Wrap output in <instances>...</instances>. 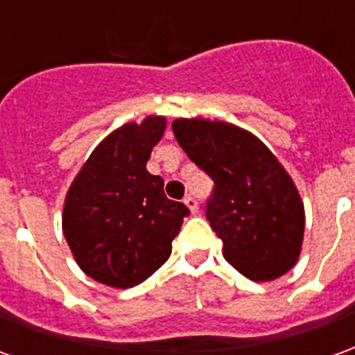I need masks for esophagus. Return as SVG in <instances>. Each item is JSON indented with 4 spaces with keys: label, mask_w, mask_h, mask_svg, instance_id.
<instances>
[{
    "label": "esophagus",
    "mask_w": 355,
    "mask_h": 355,
    "mask_svg": "<svg viewBox=\"0 0 355 355\" xmlns=\"http://www.w3.org/2000/svg\"><path fill=\"white\" fill-rule=\"evenodd\" d=\"M184 203H186V205H188V209L192 211L193 215H196V213L200 211V203H198V200H196L193 196H186Z\"/></svg>",
    "instance_id": "34e87169"
}]
</instances>
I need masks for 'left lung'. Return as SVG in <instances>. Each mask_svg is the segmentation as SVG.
<instances>
[{"label":"left lung","mask_w":355,"mask_h":355,"mask_svg":"<svg viewBox=\"0 0 355 355\" xmlns=\"http://www.w3.org/2000/svg\"><path fill=\"white\" fill-rule=\"evenodd\" d=\"M175 139L213 178L205 205L224 259L253 282L289 272L304 236V205L275 155L251 132L207 119L173 121Z\"/></svg>","instance_id":"obj_1"}]
</instances>
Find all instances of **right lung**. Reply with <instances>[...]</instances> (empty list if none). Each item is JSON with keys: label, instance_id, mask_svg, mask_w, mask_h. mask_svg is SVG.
<instances>
[{"label": "right lung", "instance_id": "obj_1", "mask_svg": "<svg viewBox=\"0 0 355 355\" xmlns=\"http://www.w3.org/2000/svg\"><path fill=\"white\" fill-rule=\"evenodd\" d=\"M163 131L157 116L119 127L94 148L66 196V241L81 270L110 287L129 289L154 274L190 215L146 169Z\"/></svg>", "mask_w": 355, "mask_h": 355}]
</instances>
